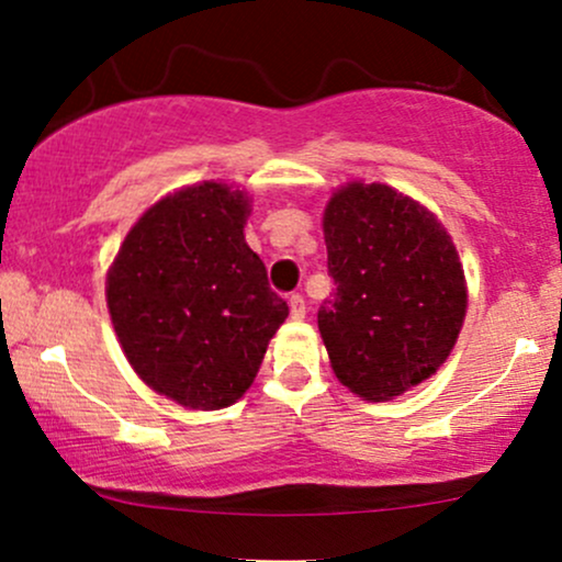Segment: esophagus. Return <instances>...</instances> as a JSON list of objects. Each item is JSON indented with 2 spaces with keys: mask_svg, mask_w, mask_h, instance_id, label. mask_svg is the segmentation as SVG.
Here are the masks:
<instances>
[{
  "mask_svg": "<svg viewBox=\"0 0 562 562\" xmlns=\"http://www.w3.org/2000/svg\"><path fill=\"white\" fill-rule=\"evenodd\" d=\"M288 306H290V317H293V319L306 317V301H303V295H299V293L290 295Z\"/></svg>",
  "mask_w": 562,
  "mask_h": 562,
  "instance_id": "1",
  "label": "esophagus"
}]
</instances>
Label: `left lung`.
Segmentation results:
<instances>
[{
  "mask_svg": "<svg viewBox=\"0 0 562 562\" xmlns=\"http://www.w3.org/2000/svg\"><path fill=\"white\" fill-rule=\"evenodd\" d=\"M333 299L317 322L335 375L370 402L423 383L465 319L460 256L420 203L385 184H348L325 211Z\"/></svg>",
  "mask_w": 562,
  "mask_h": 562,
  "instance_id": "obj_1",
  "label": "left lung"
}]
</instances>
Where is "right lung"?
I'll list each match as a JSON object with an SVG mask.
<instances>
[{
    "label": "right lung",
    "mask_w": 562,
    "mask_h": 562,
    "mask_svg": "<svg viewBox=\"0 0 562 562\" xmlns=\"http://www.w3.org/2000/svg\"><path fill=\"white\" fill-rule=\"evenodd\" d=\"M248 198L203 182L158 200L108 274L121 348L150 389L190 409L248 391L288 303L243 235Z\"/></svg>",
    "instance_id": "add662e5"
}]
</instances>
